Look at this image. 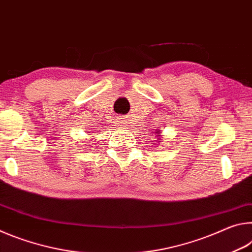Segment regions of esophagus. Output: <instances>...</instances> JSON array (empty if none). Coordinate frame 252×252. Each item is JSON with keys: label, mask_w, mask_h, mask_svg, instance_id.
Masks as SVG:
<instances>
[{"label": "esophagus", "mask_w": 252, "mask_h": 252, "mask_svg": "<svg viewBox=\"0 0 252 252\" xmlns=\"http://www.w3.org/2000/svg\"><path fill=\"white\" fill-rule=\"evenodd\" d=\"M117 125H118V126H125L126 123H125V121L122 120L121 118H119V119H118V121H117Z\"/></svg>", "instance_id": "esophagus-1"}]
</instances>
